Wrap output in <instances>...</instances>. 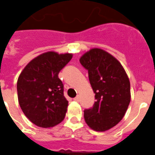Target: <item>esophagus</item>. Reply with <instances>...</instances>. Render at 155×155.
Returning <instances> with one entry per match:
<instances>
[{
	"label": "esophagus",
	"instance_id": "obj_1",
	"mask_svg": "<svg viewBox=\"0 0 155 155\" xmlns=\"http://www.w3.org/2000/svg\"><path fill=\"white\" fill-rule=\"evenodd\" d=\"M79 96H77V97H76L74 98L73 100H74V101H79Z\"/></svg>",
	"mask_w": 155,
	"mask_h": 155
}]
</instances>
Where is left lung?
I'll list each match as a JSON object with an SVG mask.
<instances>
[{
  "label": "left lung",
  "instance_id": "left-lung-1",
  "mask_svg": "<svg viewBox=\"0 0 155 155\" xmlns=\"http://www.w3.org/2000/svg\"><path fill=\"white\" fill-rule=\"evenodd\" d=\"M79 61L88 70L89 80L96 101L84 111L88 126L104 132L116 126L124 117L131 100L130 82L121 63L101 48L83 54Z\"/></svg>",
  "mask_w": 155,
  "mask_h": 155
}]
</instances>
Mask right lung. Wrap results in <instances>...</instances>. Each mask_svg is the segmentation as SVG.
<instances>
[{"label":"right lung","mask_w":155,"mask_h":155,"mask_svg":"<svg viewBox=\"0 0 155 155\" xmlns=\"http://www.w3.org/2000/svg\"><path fill=\"white\" fill-rule=\"evenodd\" d=\"M72 58V54L45 52L29 61L20 73L17 81L18 103L36 126L54 127L64 118L68 101L58 73Z\"/></svg>","instance_id":"add662e5"}]
</instances>
